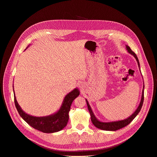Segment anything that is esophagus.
<instances>
[{"instance_id":"1","label":"esophagus","mask_w":157,"mask_h":157,"mask_svg":"<svg viewBox=\"0 0 157 157\" xmlns=\"http://www.w3.org/2000/svg\"><path fill=\"white\" fill-rule=\"evenodd\" d=\"M79 88H82V86H82V84H79Z\"/></svg>"}]
</instances>
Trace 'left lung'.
<instances>
[{
  "label": "left lung",
  "instance_id": "obj_1",
  "mask_svg": "<svg viewBox=\"0 0 157 157\" xmlns=\"http://www.w3.org/2000/svg\"><path fill=\"white\" fill-rule=\"evenodd\" d=\"M126 49L127 50L128 53H130V55H133L134 56L136 61L137 62V64H138V66H139V69H140V64H139V62L137 55L135 54V53H134L131 50L130 48L127 45H126ZM144 81H143V92H142L141 99V101H140L139 106L137 107V109L129 117H128L126 119L122 120L109 121V122H103V121L98 120L95 116V114L91 108V107H90L87 99L86 98L88 109V111L90 114V117H91V121L94 124V125L99 129H101L103 130H108V131H115V130H119L121 128H123L125 126L128 125L129 123L136 118V117L137 116L138 113L141 109V108H142L143 104V101H144Z\"/></svg>",
  "mask_w": 157,
  "mask_h": 157
}]
</instances>
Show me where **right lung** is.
Instances as JSON below:
<instances>
[{
    "instance_id": "right-lung-1",
    "label": "right lung",
    "mask_w": 157,
    "mask_h": 157,
    "mask_svg": "<svg viewBox=\"0 0 157 157\" xmlns=\"http://www.w3.org/2000/svg\"><path fill=\"white\" fill-rule=\"evenodd\" d=\"M13 92L15 106L20 117L32 127L43 132L44 133L56 132L62 130L67 125L69 118V113L72 102L79 95V89L78 88H74L71 92L65 95L62 105L58 111L49 115V116L39 117L32 116V115L24 112L16 101L14 87Z\"/></svg>"
}]
</instances>
